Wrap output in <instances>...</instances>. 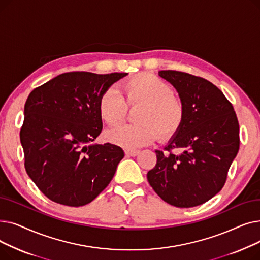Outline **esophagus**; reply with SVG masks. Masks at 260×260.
Here are the masks:
<instances>
[{"instance_id": "34e87169", "label": "esophagus", "mask_w": 260, "mask_h": 260, "mask_svg": "<svg viewBox=\"0 0 260 260\" xmlns=\"http://www.w3.org/2000/svg\"><path fill=\"white\" fill-rule=\"evenodd\" d=\"M139 154H140L139 151H129V149H127V151H125V155L131 156V157H136V156L139 155Z\"/></svg>"}]
</instances>
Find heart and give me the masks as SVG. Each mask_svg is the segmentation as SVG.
<instances>
[{"label":"heart","instance_id":"obj_1","mask_svg":"<svg viewBox=\"0 0 260 260\" xmlns=\"http://www.w3.org/2000/svg\"><path fill=\"white\" fill-rule=\"evenodd\" d=\"M122 97L113 89L105 90L99 99L98 109L102 120L115 125L124 120L127 105L140 106L136 124H121L107 131L106 137L124 148H137L160 139H169L179 131L184 119V105L173 94L172 87L152 74H140L121 85Z\"/></svg>","mask_w":260,"mask_h":260}]
</instances>
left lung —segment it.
<instances>
[{
	"instance_id": "1",
	"label": "left lung",
	"mask_w": 260,
	"mask_h": 260,
	"mask_svg": "<svg viewBox=\"0 0 260 260\" xmlns=\"http://www.w3.org/2000/svg\"><path fill=\"white\" fill-rule=\"evenodd\" d=\"M159 76L175 87L184 105L182 124L147 180L166 202L193 208L213 198L223 187L228 171L239 149V124L233 105L210 81L176 71ZM183 149L177 155L173 149Z\"/></svg>"
}]
</instances>
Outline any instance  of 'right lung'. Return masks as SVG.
Returning a JSON list of instances; mask_svg holds the SVG:
<instances>
[{
    "mask_svg": "<svg viewBox=\"0 0 260 260\" xmlns=\"http://www.w3.org/2000/svg\"><path fill=\"white\" fill-rule=\"evenodd\" d=\"M125 76L65 73L29 93L20 132L25 169L50 200L85 206L113 179L124 152L92 142L102 131L101 94Z\"/></svg>",
    "mask_w": 260,
    "mask_h": 260,
    "instance_id": "obj_1",
    "label": "right lung"
}]
</instances>
